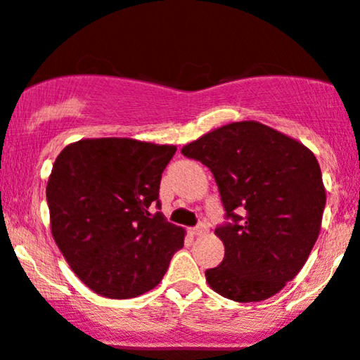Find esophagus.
I'll return each instance as SVG.
<instances>
[{
  "instance_id": "obj_1",
  "label": "esophagus",
  "mask_w": 360,
  "mask_h": 360,
  "mask_svg": "<svg viewBox=\"0 0 360 360\" xmlns=\"http://www.w3.org/2000/svg\"><path fill=\"white\" fill-rule=\"evenodd\" d=\"M193 234H195V236H205V234H208V225H207V224L196 225V227L193 229Z\"/></svg>"
}]
</instances>
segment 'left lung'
Masks as SVG:
<instances>
[{"label":"left lung","instance_id":"left-lung-1","mask_svg":"<svg viewBox=\"0 0 360 360\" xmlns=\"http://www.w3.org/2000/svg\"><path fill=\"white\" fill-rule=\"evenodd\" d=\"M181 152L213 172L234 220L215 229L225 255L205 271L208 285L236 302L275 295L301 271L321 229L326 191L314 153L258 121L229 122Z\"/></svg>","mask_w":360,"mask_h":360}]
</instances>
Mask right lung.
I'll use <instances>...</instances> for the list:
<instances>
[{"label":"right lung","instance_id":"right-lung-1","mask_svg":"<svg viewBox=\"0 0 360 360\" xmlns=\"http://www.w3.org/2000/svg\"><path fill=\"white\" fill-rule=\"evenodd\" d=\"M177 147L133 138H84L61 150L47 179L51 234L96 294L129 299L159 285L186 231L153 215Z\"/></svg>","mask_w":360,"mask_h":360}]
</instances>
